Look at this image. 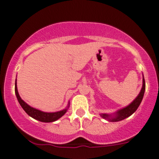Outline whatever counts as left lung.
I'll return each mask as SVG.
<instances>
[{"instance_id": "left-lung-1", "label": "left lung", "mask_w": 159, "mask_h": 159, "mask_svg": "<svg viewBox=\"0 0 159 159\" xmlns=\"http://www.w3.org/2000/svg\"><path fill=\"white\" fill-rule=\"evenodd\" d=\"M145 90H146V82H145V79L144 78H143V88H142V90L141 91H140L139 94L138 95V97H137L136 99L132 102L129 106L123 108V109L118 110L113 116L108 114H101V116L103 118H104V119H107L110 122L120 121V120H124L125 118L129 117V116H131V115L136 111L137 108L139 106L140 103H141L142 100H143V96H144Z\"/></svg>"}]
</instances>
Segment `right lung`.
Masks as SVG:
<instances>
[{
    "label": "right lung",
    "mask_w": 159,
    "mask_h": 159,
    "mask_svg": "<svg viewBox=\"0 0 159 159\" xmlns=\"http://www.w3.org/2000/svg\"><path fill=\"white\" fill-rule=\"evenodd\" d=\"M15 93H16V96L17 98L18 101H19L20 104L22 107V108L24 110V111L27 113L29 116L33 117V119L37 120L39 121L44 122V123H50V122H54L60 117L63 116L65 113H66L67 109H65L61 111L56 112V113H46V112L40 111L39 110H36L35 108L31 107L30 106L25 103L24 101L21 99L20 97L19 93L17 91V88H16V82H15Z\"/></svg>",
    "instance_id": "right-lung-1"
}]
</instances>
